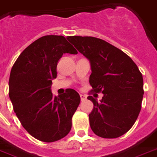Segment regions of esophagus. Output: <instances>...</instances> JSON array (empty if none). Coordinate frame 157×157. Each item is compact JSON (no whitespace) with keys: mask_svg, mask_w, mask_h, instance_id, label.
Wrapping results in <instances>:
<instances>
[{"mask_svg":"<svg viewBox=\"0 0 157 157\" xmlns=\"http://www.w3.org/2000/svg\"><path fill=\"white\" fill-rule=\"evenodd\" d=\"M80 97H81V101H85V100H86V96H85V95L81 94V95H80Z\"/></svg>","mask_w":157,"mask_h":157,"instance_id":"34e87169","label":"esophagus"}]
</instances>
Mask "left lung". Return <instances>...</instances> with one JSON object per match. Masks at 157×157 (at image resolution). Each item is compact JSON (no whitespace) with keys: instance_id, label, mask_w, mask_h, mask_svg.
Segmentation results:
<instances>
[{"instance_id":"1","label":"left lung","mask_w":157,"mask_h":157,"mask_svg":"<svg viewBox=\"0 0 157 157\" xmlns=\"http://www.w3.org/2000/svg\"><path fill=\"white\" fill-rule=\"evenodd\" d=\"M68 40L90 62L92 91L103 93L100 102L88 97L94 105L89 115L91 128L103 138L124 135L132 127L141 109V72L127 54L104 40L79 36Z\"/></svg>"}]
</instances>
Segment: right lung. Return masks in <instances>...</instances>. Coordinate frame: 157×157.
I'll use <instances>...</instances> for the list:
<instances>
[{"mask_svg":"<svg viewBox=\"0 0 157 157\" xmlns=\"http://www.w3.org/2000/svg\"><path fill=\"white\" fill-rule=\"evenodd\" d=\"M64 53H77L64 36H42L20 54L10 72L9 98L16 115L30 135L44 142L59 140L70 132L72 117L81 102L79 93L72 89L52 96V81Z\"/></svg>","mask_w":157,"mask_h":157,"instance_id":"1","label":"right lung"}]
</instances>
